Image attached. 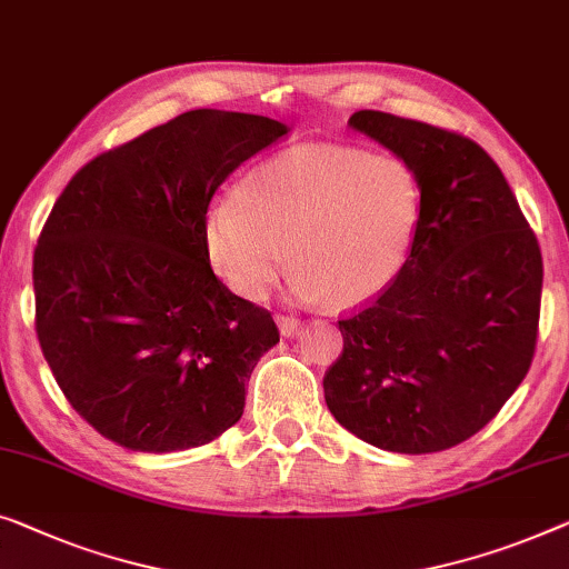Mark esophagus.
<instances>
[{
  "label": "esophagus",
  "instance_id": "34e87169",
  "mask_svg": "<svg viewBox=\"0 0 569 569\" xmlns=\"http://www.w3.org/2000/svg\"><path fill=\"white\" fill-rule=\"evenodd\" d=\"M277 326H279V333L287 336V339L300 331V320L295 316H277Z\"/></svg>",
  "mask_w": 569,
  "mask_h": 569
}]
</instances>
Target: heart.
Returning a JSON list of instances; mask_svg holds the SVG:
<instances>
[{
  "label": "heart",
  "mask_w": 569,
  "mask_h": 569,
  "mask_svg": "<svg viewBox=\"0 0 569 569\" xmlns=\"http://www.w3.org/2000/svg\"><path fill=\"white\" fill-rule=\"evenodd\" d=\"M418 220L421 184L398 156L298 146L257 163L233 197L212 202L202 241L218 277L246 300L264 298L292 251L302 298L359 305L400 274Z\"/></svg>",
  "instance_id": "heart-1"
}]
</instances>
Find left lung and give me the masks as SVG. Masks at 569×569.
Returning a JSON list of instances; mask_svg holds the SVG:
<instances>
[{"label": "left lung", "mask_w": 569, "mask_h": 569, "mask_svg": "<svg viewBox=\"0 0 569 569\" xmlns=\"http://www.w3.org/2000/svg\"><path fill=\"white\" fill-rule=\"evenodd\" d=\"M359 133L416 171L421 220L400 274L339 320L323 377L346 431L398 455L457 447L488 426L529 372L539 336V241L498 163L469 138L359 110Z\"/></svg>", "instance_id": "obj_1"}]
</instances>
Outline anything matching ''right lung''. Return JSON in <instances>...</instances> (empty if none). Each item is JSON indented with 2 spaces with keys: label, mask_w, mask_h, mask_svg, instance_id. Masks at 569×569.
<instances>
[{
  "label": "right lung",
  "mask_w": 569,
  "mask_h": 569,
  "mask_svg": "<svg viewBox=\"0 0 569 569\" xmlns=\"http://www.w3.org/2000/svg\"><path fill=\"white\" fill-rule=\"evenodd\" d=\"M287 133L264 114L189 110L81 167L32 257L36 331L84 421L130 451L202 447L241 421L271 312L216 277V189Z\"/></svg>",
  "instance_id": "add662e5"
}]
</instances>
